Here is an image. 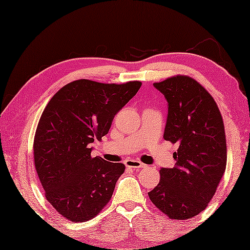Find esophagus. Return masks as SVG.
Masks as SVG:
<instances>
[{
    "mask_svg": "<svg viewBox=\"0 0 250 250\" xmlns=\"http://www.w3.org/2000/svg\"><path fill=\"white\" fill-rule=\"evenodd\" d=\"M125 165L128 168H145L146 167L145 164H143L140 161H136V159H128V161L125 162Z\"/></svg>",
    "mask_w": 250,
    "mask_h": 250,
    "instance_id": "1",
    "label": "esophagus"
}]
</instances>
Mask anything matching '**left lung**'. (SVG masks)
<instances>
[{
    "label": "left lung",
    "instance_id": "8db88e82",
    "mask_svg": "<svg viewBox=\"0 0 250 250\" xmlns=\"http://www.w3.org/2000/svg\"><path fill=\"white\" fill-rule=\"evenodd\" d=\"M154 86L168 102L165 141L177 144L173 168L159 170L150 202L170 219H189L205 210L226 169L225 126L217 104L193 77L176 75Z\"/></svg>",
    "mask_w": 250,
    "mask_h": 250
}]
</instances>
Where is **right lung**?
I'll use <instances>...</instances> for the list:
<instances>
[{"mask_svg":"<svg viewBox=\"0 0 250 250\" xmlns=\"http://www.w3.org/2000/svg\"><path fill=\"white\" fill-rule=\"evenodd\" d=\"M142 86L77 80L48 102L36 127L34 165L47 202L74 223L92 219L112 198L122 163L91 156V144L108 133L118 110Z\"/></svg>","mask_w":250,"mask_h":250,"instance_id":"add662e5","label":"right lung"}]
</instances>
